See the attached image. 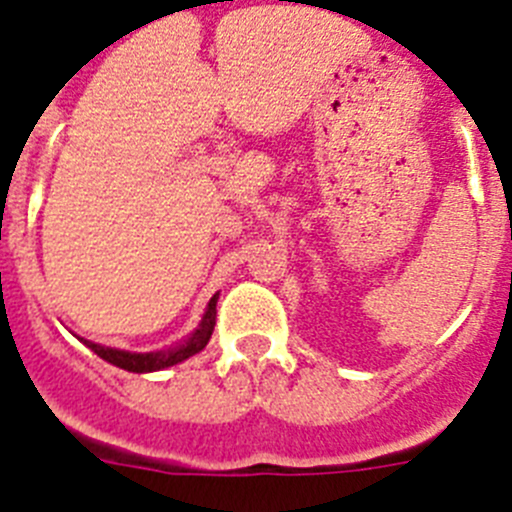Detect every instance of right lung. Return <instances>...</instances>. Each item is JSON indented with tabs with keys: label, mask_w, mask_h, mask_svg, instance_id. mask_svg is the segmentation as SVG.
Returning <instances> with one entry per match:
<instances>
[{
	"label": "right lung",
	"mask_w": 512,
	"mask_h": 512,
	"mask_svg": "<svg viewBox=\"0 0 512 512\" xmlns=\"http://www.w3.org/2000/svg\"><path fill=\"white\" fill-rule=\"evenodd\" d=\"M216 301H219V293H214L211 301L206 303V311L204 316H201L199 326H196V329H193L183 342H178L176 347L160 349V352H127V349H114V347H104V344H94L89 342V339H81V342H84L91 352L99 354L104 362L119 367V370H127V372L165 370V367H173L178 365V362H183V359L199 354L201 349L209 344L211 331H214V324H216Z\"/></svg>",
	"instance_id": "add662e5"
}]
</instances>
